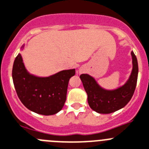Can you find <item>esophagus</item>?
I'll use <instances>...</instances> for the list:
<instances>
[{
  "mask_svg": "<svg viewBox=\"0 0 149 149\" xmlns=\"http://www.w3.org/2000/svg\"><path fill=\"white\" fill-rule=\"evenodd\" d=\"M83 72H84V69L82 67H80V69H79V73H83Z\"/></svg>",
  "mask_w": 149,
  "mask_h": 149,
  "instance_id": "esophagus-1",
  "label": "esophagus"
}]
</instances>
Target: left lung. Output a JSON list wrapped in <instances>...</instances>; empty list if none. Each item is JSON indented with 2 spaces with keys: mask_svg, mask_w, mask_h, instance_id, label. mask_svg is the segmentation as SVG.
Segmentation results:
<instances>
[{
  "mask_svg": "<svg viewBox=\"0 0 149 149\" xmlns=\"http://www.w3.org/2000/svg\"><path fill=\"white\" fill-rule=\"evenodd\" d=\"M131 74L126 83L116 88H104L88 74H82L80 76L88 95V102L92 110L99 113L108 114L123 108L128 104L135 90L138 75L137 60L133 51L131 52Z\"/></svg>",
  "mask_w": 149,
  "mask_h": 149,
  "instance_id": "1",
  "label": "left lung"
}]
</instances>
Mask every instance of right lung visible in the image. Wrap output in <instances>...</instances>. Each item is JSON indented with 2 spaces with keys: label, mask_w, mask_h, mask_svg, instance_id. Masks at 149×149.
<instances>
[{
  "label": "right lung",
  "mask_w": 149,
  "mask_h": 149,
  "mask_svg": "<svg viewBox=\"0 0 149 149\" xmlns=\"http://www.w3.org/2000/svg\"><path fill=\"white\" fill-rule=\"evenodd\" d=\"M74 74V69L60 71L49 77L32 74L27 70L20 53L12 68L14 86L19 100L28 110L44 116L54 115L63 108L69 79Z\"/></svg>",
  "instance_id": "obj_1"
}]
</instances>
